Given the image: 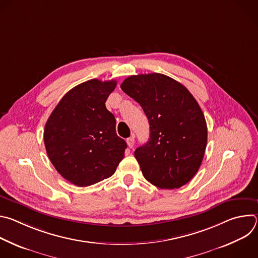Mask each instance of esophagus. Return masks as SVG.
<instances>
[{"mask_svg": "<svg viewBox=\"0 0 258 258\" xmlns=\"http://www.w3.org/2000/svg\"><path fill=\"white\" fill-rule=\"evenodd\" d=\"M126 143H127V146L130 147V148H133L134 144H135V138L134 137H130L128 139H126Z\"/></svg>", "mask_w": 258, "mask_h": 258, "instance_id": "1", "label": "esophagus"}]
</instances>
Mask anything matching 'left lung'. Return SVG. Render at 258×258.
Here are the masks:
<instances>
[{"mask_svg": "<svg viewBox=\"0 0 258 258\" xmlns=\"http://www.w3.org/2000/svg\"><path fill=\"white\" fill-rule=\"evenodd\" d=\"M120 88L141 105L150 124L149 141L135 151L144 177L161 189L186 185L207 144L205 117L193 95L161 73L132 76Z\"/></svg>", "mask_w": 258, "mask_h": 258, "instance_id": "obj_1", "label": "left lung"}]
</instances>
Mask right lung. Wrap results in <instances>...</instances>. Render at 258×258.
<instances>
[{"label":"right lung","mask_w":258,"mask_h":258,"mask_svg":"<svg viewBox=\"0 0 258 258\" xmlns=\"http://www.w3.org/2000/svg\"><path fill=\"white\" fill-rule=\"evenodd\" d=\"M117 83L91 80L67 92L47 120L44 141L56 170L79 187L111 176L126 143L116 135L114 115L105 102Z\"/></svg>","instance_id":"1"}]
</instances>
